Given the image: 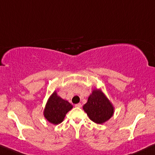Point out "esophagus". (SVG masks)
<instances>
[{
    "mask_svg": "<svg viewBox=\"0 0 155 155\" xmlns=\"http://www.w3.org/2000/svg\"><path fill=\"white\" fill-rule=\"evenodd\" d=\"M75 106H76V107H77V108H81V104H77L75 105Z\"/></svg>",
    "mask_w": 155,
    "mask_h": 155,
    "instance_id": "1",
    "label": "esophagus"
}]
</instances>
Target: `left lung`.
<instances>
[{
  "label": "left lung",
  "mask_w": 155,
  "mask_h": 155,
  "mask_svg": "<svg viewBox=\"0 0 155 155\" xmlns=\"http://www.w3.org/2000/svg\"><path fill=\"white\" fill-rule=\"evenodd\" d=\"M83 109L92 122L103 124L113 116L114 108L104 92L95 89L89 96Z\"/></svg>",
  "instance_id": "1"
}]
</instances>
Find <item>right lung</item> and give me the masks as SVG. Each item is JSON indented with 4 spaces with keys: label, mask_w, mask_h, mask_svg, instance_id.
Instances as JSON below:
<instances>
[{
    "label": "right lung",
    "mask_w": 155,
    "mask_h": 155,
    "mask_svg": "<svg viewBox=\"0 0 155 155\" xmlns=\"http://www.w3.org/2000/svg\"><path fill=\"white\" fill-rule=\"evenodd\" d=\"M73 108L68 101L63 100L58 95L56 92L52 93L46 104L44 115L49 122L58 124L63 122L66 114Z\"/></svg>",
    "instance_id": "right-lung-1"
}]
</instances>
